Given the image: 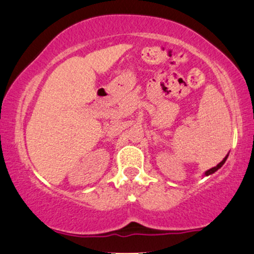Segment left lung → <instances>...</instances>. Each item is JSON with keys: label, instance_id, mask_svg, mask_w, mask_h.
I'll return each mask as SVG.
<instances>
[{"label": "left lung", "instance_id": "left-lung-1", "mask_svg": "<svg viewBox=\"0 0 254 254\" xmlns=\"http://www.w3.org/2000/svg\"><path fill=\"white\" fill-rule=\"evenodd\" d=\"M227 157H228V155H226L224 160H222L221 162H220L219 164H216V167H213V168H210V169L207 170V172H204V176H209V175H212V174H214V173L216 172V170L220 169V168H221L222 166H224V163H225V162H226V160H227Z\"/></svg>", "mask_w": 254, "mask_h": 254}]
</instances>
